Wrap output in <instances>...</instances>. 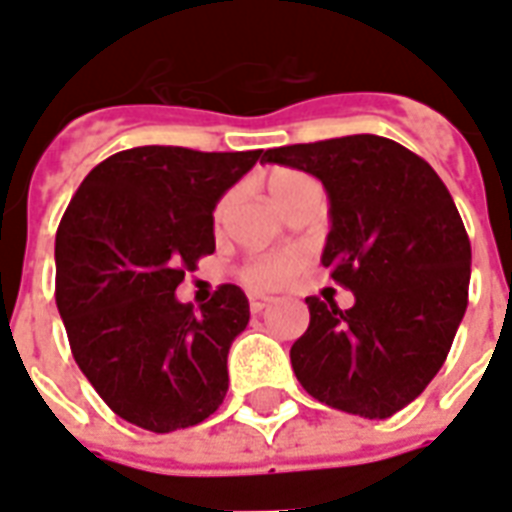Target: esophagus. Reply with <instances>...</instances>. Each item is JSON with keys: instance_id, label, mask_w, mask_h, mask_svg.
Segmentation results:
<instances>
[{"instance_id": "34e87169", "label": "esophagus", "mask_w": 512, "mask_h": 512, "mask_svg": "<svg viewBox=\"0 0 512 512\" xmlns=\"http://www.w3.org/2000/svg\"><path fill=\"white\" fill-rule=\"evenodd\" d=\"M268 304H271V301H268L266 296H249V310L255 312V315H260V312L266 310Z\"/></svg>"}]
</instances>
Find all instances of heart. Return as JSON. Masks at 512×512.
<instances>
[{"mask_svg": "<svg viewBox=\"0 0 512 512\" xmlns=\"http://www.w3.org/2000/svg\"><path fill=\"white\" fill-rule=\"evenodd\" d=\"M268 194L271 200L277 202L279 208H285L290 200H296L299 194L312 189H321L318 180L304 175L299 169H274L266 178ZM222 208L216 211V219H219ZM301 271V255L299 252H274V255H257L252 260H246L244 268L238 271V277L244 282L246 288L252 290H277L282 288L285 282L296 277Z\"/></svg>", "mask_w": 512, "mask_h": 512, "instance_id": "b5f03b06", "label": "heart"}]
</instances>
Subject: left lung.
Wrapping results in <instances>:
<instances>
[{"label": "left lung", "mask_w": 512, "mask_h": 512, "mask_svg": "<svg viewBox=\"0 0 512 512\" xmlns=\"http://www.w3.org/2000/svg\"><path fill=\"white\" fill-rule=\"evenodd\" d=\"M263 161L326 186L321 263L356 296L351 310L307 299L293 373L326 406L392 417L439 373L469 304L472 246L450 191L425 158L376 134L274 147Z\"/></svg>", "instance_id": "8db88e82"}]
</instances>
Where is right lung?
Segmentation results:
<instances>
[{
    "label": "right lung",
    "mask_w": 512,
    "mask_h": 512,
    "mask_svg": "<svg viewBox=\"0 0 512 512\" xmlns=\"http://www.w3.org/2000/svg\"><path fill=\"white\" fill-rule=\"evenodd\" d=\"M263 150H120L82 180L54 241L57 310L71 354L117 417L153 430L200 425L227 395V354L249 323L238 285L194 312L175 299L213 255V208Z\"/></svg>",
    "instance_id": "right-lung-1"
}]
</instances>
